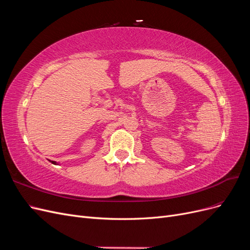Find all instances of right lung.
<instances>
[{
    "instance_id": "obj_1",
    "label": "right lung",
    "mask_w": 250,
    "mask_h": 250,
    "mask_svg": "<svg viewBox=\"0 0 250 250\" xmlns=\"http://www.w3.org/2000/svg\"><path fill=\"white\" fill-rule=\"evenodd\" d=\"M51 163H52V164H54V165H56V162H53V161H52Z\"/></svg>"
}]
</instances>
